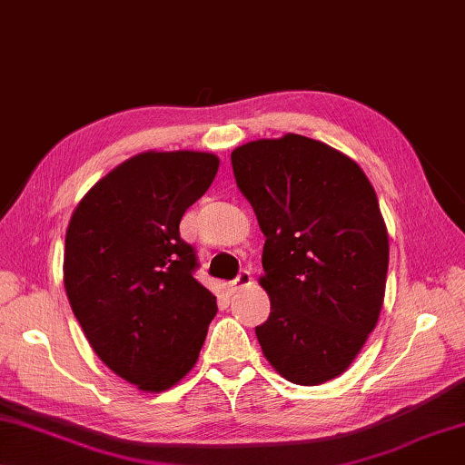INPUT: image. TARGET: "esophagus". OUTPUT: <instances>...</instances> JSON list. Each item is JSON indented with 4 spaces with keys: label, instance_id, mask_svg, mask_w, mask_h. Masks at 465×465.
<instances>
[{
    "label": "esophagus",
    "instance_id": "esophagus-1",
    "mask_svg": "<svg viewBox=\"0 0 465 465\" xmlns=\"http://www.w3.org/2000/svg\"><path fill=\"white\" fill-rule=\"evenodd\" d=\"M252 282H253L252 273H250V272H242V273L238 275V278H235V280L232 282V292H242L243 288H250Z\"/></svg>",
    "mask_w": 465,
    "mask_h": 465
}]
</instances>
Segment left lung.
<instances>
[{
	"instance_id": "obj_1",
	"label": "left lung",
	"mask_w": 465,
	"mask_h": 465,
	"mask_svg": "<svg viewBox=\"0 0 465 465\" xmlns=\"http://www.w3.org/2000/svg\"><path fill=\"white\" fill-rule=\"evenodd\" d=\"M232 165L265 235V360L298 385L338 378L383 308L390 235L373 185L350 155L298 134L235 147Z\"/></svg>"
}]
</instances>
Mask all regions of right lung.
Returning <instances> with one entry per match:
<instances>
[{
    "instance_id": "1",
    "label": "right lung",
    "mask_w": 465,
    "mask_h": 465,
    "mask_svg": "<svg viewBox=\"0 0 465 465\" xmlns=\"http://www.w3.org/2000/svg\"><path fill=\"white\" fill-rule=\"evenodd\" d=\"M220 157L143 152L95 182L69 217L64 285L87 341L107 368L147 393L192 371L217 313L193 278L180 222L212 185Z\"/></svg>"
}]
</instances>
